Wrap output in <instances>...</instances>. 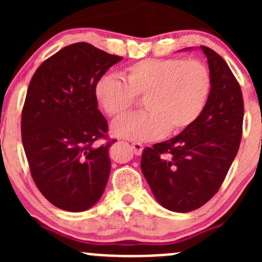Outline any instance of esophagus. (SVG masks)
<instances>
[{"instance_id":"1","label":"esophagus","mask_w":262,"mask_h":262,"mask_svg":"<svg viewBox=\"0 0 262 262\" xmlns=\"http://www.w3.org/2000/svg\"><path fill=\"white\" fill-rule=\"evenodd\" d=\"M132 148H133L134 155L137 156L142 155V152H143V144L139 143V142H133V143H132Z\"/></svg>"}]
</instances>
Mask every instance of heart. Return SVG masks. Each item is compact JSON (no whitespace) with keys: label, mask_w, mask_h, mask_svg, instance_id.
Returning <instances> with one entry per match:
<instances>
[{"label":"heart","mask_w":262,"mask_h":262,"mask_svg":"<svg viewBox=\"0 0 262 262\" xmlns=\"http://www.w3.org/2000/svg\"><path fill=\"white\" fill-rule=\"evenodd\" d=\"M120 78L106 75L95 84V97L113 118L128 114L143 97L147 112L115 121L113 133L132 141H152L179 134L204 112L212 91V76L198 59H142L124 68Z\"/></svg>","instance_id":"1"}]
</instances>
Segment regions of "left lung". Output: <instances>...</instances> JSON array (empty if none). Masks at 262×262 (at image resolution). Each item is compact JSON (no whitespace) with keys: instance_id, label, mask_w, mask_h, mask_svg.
Listing matches in <instances>:
<instances>
[{"instance_id":"1","label":"left lung","mask_w":262,"mask_h":262,"mask_svg":"<svg viewBox=\"0 0 262 262\" xmlns=\"http://www.w3.org/2000/svg\"><path fill=\"white\" fill-rule=\"evenodd\" d=\"M212 91L204 112L175 138L147 147L141 168L162 207L187 213L215 195L238 152L244 121L239 83L226 60L208 47Z\"/></svg>"}]
</instances>
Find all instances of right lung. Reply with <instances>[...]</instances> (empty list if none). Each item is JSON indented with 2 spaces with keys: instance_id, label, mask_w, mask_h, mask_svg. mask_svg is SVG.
<instances>
[{
  "instance_id": "add662e5",
  "label": "right lung",
  "mask_w": 262,
  "mask_h": 262,
  "mask_svg": "<svg viewBox=\"0 0 262 262\" xmlns=\"http://www.w3.org/2000/svg\"><path fill=\"white\" fill-rule=\"evenodd\" d=\"M123 59L89 43L64 47L44 60L29 83L21 138L31 178L53 205L67 212L94 207L110 175L107 121L95 84Z\"/></svg>"
}]
</instances>
